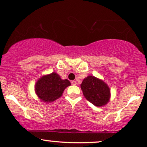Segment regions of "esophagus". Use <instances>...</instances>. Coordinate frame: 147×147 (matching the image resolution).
I'll list each match as a JSON object with an SVG mask.
<instances>
[{"label": "esophagus", "mask_w": 147, "mask_h": 147, "mask_svg": "<svg viewBox=\"0 0 147 147\" xmlns=\"http://www.w3.org/2000/svg\"><path fill=\"white\" fill-rule=\"evenodd\" d=\"M71 84L72 85H77V82L76 81H72Z\"/></svg>", "instance_id": "obj_1"}]
</instances>
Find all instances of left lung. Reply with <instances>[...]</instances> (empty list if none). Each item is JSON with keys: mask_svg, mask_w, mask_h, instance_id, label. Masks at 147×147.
Returning <instances> with one entry per match:
<instances>
[{"mask_svg": "<svg viewBox=\"0 0 147 147\" xmlns=\"http://www.w3.org/2000/svg\"><path fill=\"white\" fill-rule=\"evenodd\" d=\"M84 97L96 106H104L109 102L111 91L104 81L94 76H88L81 84Z\"/></svg>", "mask_w": 147, "mask_h": 147, "instance_id": "left-lung-1", "label": "left lung"}]
</instances>
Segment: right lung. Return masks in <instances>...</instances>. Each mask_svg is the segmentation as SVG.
Masks as SVG:
<instances>
[{"label":"right lung","mask_w":147,"mask_h":147,"mask_svg":"<svg viewBox=\"0 0 147 147\" xmlns=\"http://www.w3.org/2000/svg\"><path fill=\"white\" fill-rule=\"evenodd\" d=\"M71 85L68 79H61L56 72L44 75L38 79L35 84V92L43 102H52L59 98L63 92Z\"/></svg>","instance_id":"add662e5"}]
</instances>
